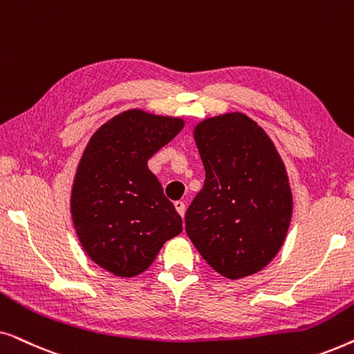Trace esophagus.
<instances>
[{
	"label": "esophagus",
	"instance_id": "esophagus-1",
	"mask_svg": "<svg viewBox=\"0 0 354 354\" xmlns=\"http://www.w3.org/2000/svg\"><path fill=\"white\" fill-rule=\"evenodd\" d=\"M174 206H176V209H177L178 214L183 217V214H185V203H183V201H176V203H174Z\"/></svg>",
	"mask_w": 354,
	"mask_h": 354
}]
</instances>
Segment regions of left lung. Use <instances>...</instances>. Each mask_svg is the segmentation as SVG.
Returning <instances> with one entry per match:
<instances>
[{
  "mask_svg": "<svg viewBox=\"0 0 354 354\" xmlns=\"http://www.w3.org/2000/svg\"><path fill=\"white\" fill-rule=\"evenodd\" d=\"M193 137L206 178L185 212L188 239L227 279L259 272L282 248L292 221L282 158L269 135L241 113L201 120Z\"/></svg>",
  "mask_w": 354,
  "mask_h": 354,
  "instance_id": "8db88e82",
  "label": "left lung"
}]
</instances>
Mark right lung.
Segmentation results:
<instances>
[{
	"label": "right lung",
	"mask_w": 354,
	"mask_h": 354,
	"mask_svg": "<svg viewBox=\"0 0 354 354\" xmlns=\"http://www.w3.org/2000/svg\"><path fill=\"white\" fill-rule=\"evenodd\" d=\"M183 129L180 118L124 111L91 135L71 193V214L88 258L118 277H135L182 232L148 159Z\"/></svg>",
	"instance_id": "1"
}]
</instances>
